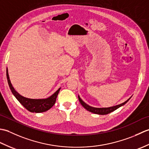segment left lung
I'll list each match as a JSON object with an SVG mask.
<instances>
[{"label":"left lung","instance_id":"8db88e82","mask_svg":"<svg viewBox=\"0 0 149 149\" xmlns=\"http://www.w3.org/2000/svg\"><path fill=\"white\" fill-rule=\"evenodd\" d=\"M78 98H79V100L80 103L81 104V105L83 106L85 109H87L88 111H90L91 113H93L95 114H98V115H107V114H109L111 112H113V111H115L116 109H118V107H121L123 105H124V104L125 103H127V101L130 99H129L127 100H126L125 102H124L123 103H122L121 104H119V105L115 106H113V107H105V108H104H104H96V107H93L88 106V104L84 103L83 101L81 100L79 96H78Z\"/></svg>","mask_w":149,"mask_h":149}]
</instances>
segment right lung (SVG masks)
Segmentation results:
<instances>
[{"label": "right lung", "instance_id": "obj_1", "mask_svg": "<svg viewBox=\"0 0 149 149\" xmlns=\"http://www.w3.org/2000/svg\"><path fill=\"white\" fill-rule=\"evenodd\" d=\"M6 76L8 82L9 86L10 88L11 92L14 95V96L17 98V99L20 102V103L27 110L32 113H42L45 112L54 105L56 102V98L58 97V95L59 92V90L61 88L57 90L52 96L47 98L45 99H27V98L22 97L20 94L18 93L13 87L12 84L9 80L8 70H6Z\"/></svg>", "mask_w": 149, "mask_h": 149}]
</instances>
